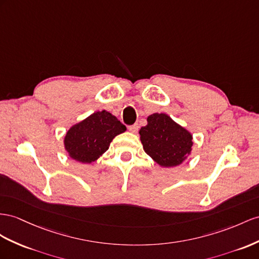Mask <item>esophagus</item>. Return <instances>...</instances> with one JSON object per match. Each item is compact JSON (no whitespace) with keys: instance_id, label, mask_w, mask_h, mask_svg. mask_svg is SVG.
<instances>
[{"instance_id":"1","label":"esophagus","mask_w":259,"mask_h":259,"mask_svg":"<svg viewBox=\"0 0 259 259\" xmlns=\"http://www.w3.org/2000/svg\"><path fill=\"white\" fill-rule=\"evenodd\" d=\"M128 129H129L130 132H132V134H137L138 130H139V124L135 123V124H132V125H129Z\"/></svg>"}]
</instances>
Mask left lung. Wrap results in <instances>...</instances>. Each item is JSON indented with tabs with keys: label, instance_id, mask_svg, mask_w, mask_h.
Masks as SVG:
<instances>
[{
	"label": "left lung",
	"instance_id": "8db88e82",
	"mask_svg": "<svg viewBox=\"0 0 259 259\" xmlns=\"http://www.w3.org/2000/svg\"><path fill=\"white\" fill-rule=\"evenodd\" d=\"M139 134L145 153L164 167L182 164L193 147V136L166 114L149 116Z\"/></svg>",
	"mask_w": 259,
	"mask_h": 259
}]
</instances>
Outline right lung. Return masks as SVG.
<instances>
[{
    "instance_id": "1",
    "label": "right lung",
    "mask_w": 259,
    "mask_h": 259,
    "mask_svg": "<svg viewBox=\"0 0 259 259\" xmlns=\"http://www.w3.org/2000/svg\"><path fill=\"white\" fill-rule=\"evenodd\" d=\"M125 131V125L110 112L96 111L66 132L64 147L77 162L92 163L108 150L116 136Z\"/></svg>"
}]
</instances>
